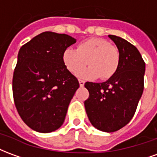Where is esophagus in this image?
I'll list each match as a JSON object with an SVG mask.
<instances>
[{"label": "esophagus", "mask_w": 157, "mask_h": 157, "mask_svg": "<svg viewBox=\"0 0 157 157\" xmlns=\"http://www.w3.org/2000/svg\"><path fill=\"white\" fill-rule=\"evenodd\" d=\"M79 83H80L81 86H83L85 85V82L83 80H81V79H79Z\"/></svg>", "instance_id": "esophagus-1"}]
</instances>
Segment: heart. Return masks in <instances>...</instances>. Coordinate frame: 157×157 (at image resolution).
Here are the masks:
<instances>
[{
    "instance_id": "b5f03b06",
    "label": "heart",
    "mask_w": 157,
    "mask_h": 157,
    "mask_svg": "<svg viewBox=\"0 0 157 157\" xmlns=\"http://www.w3.org/2000/svg\"><path fill=\"white\" fill-rule=\"evenodd\" d=\"M62 60L69 71L78 72L88 63V68L80 72L81 77L108 80L118 71L120 54L118 48L102 39H89L80 43L77 48H65Z\"/></svg>"
}]
</instances>
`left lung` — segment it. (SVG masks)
<instances>
[{"instance_id":"left-lung-1","label":"left lung","mask_w":157,"mask_h":157,"mask_svg":"<svg viewBox=\"0 0 157 157\" xmlns=\"http://www.w3.org/2000/svg\"><path fill=\"white\" fill-rule=\"evenodd\" d=\"M120 54L118 71L107 82H86L89 98L86 112L99 130L114 132L131 120L144 90L145 64L135 46L115 35H109Z\"/></svg>"}]
</instances>
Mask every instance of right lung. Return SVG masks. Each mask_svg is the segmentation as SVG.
Instances as JSON below:
<instances>
[{"mask_svg": "<svg viewBox=\"0 0 157 157\" xmlns=\"http://www.w3.org/2000/svg\"><path fill=\"white\" fill-rule=\"evenodd\" d=\"M75 41L65 33L44 32L19 50L12 79L13 98L22 121L35 131H55L65 121L80 85L64 65L62 55Z\"/></svg>", "mask_w": 157, "mask_h": 157, "instance_id": "1", "label": "right lung"}]
</instances>
